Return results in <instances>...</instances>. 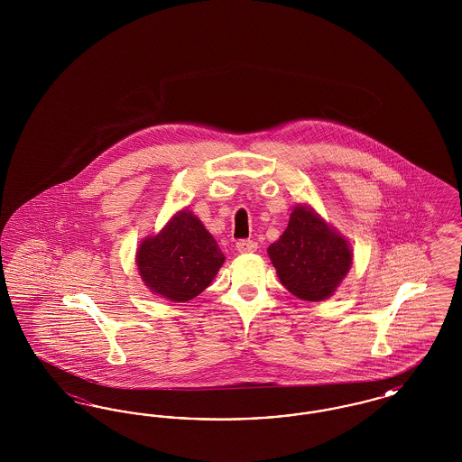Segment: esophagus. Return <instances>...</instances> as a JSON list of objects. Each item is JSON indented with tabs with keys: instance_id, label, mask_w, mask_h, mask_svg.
Listing matches in <instances>:
<instances>
[{
	"instance_id": "1",
	"label": "esophagus",
	"mask_w": 462,
	"mask_h": 462,
	"mask_svg": "<svg viewBox=\"0 0 462 462\" xmlns=\"http://www.w3.org/2000/svg\"><path fill=\"white\" fill-rule=\"evenodd\" d=\"M236 247H237L239 253H254L258 249V244L254 241H249V239H241V241H237Z\"/></svg>"
}]
</instances>
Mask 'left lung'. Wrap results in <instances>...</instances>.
<instances>
[{
	"instance_id": "8db88e82",
	"label": "left lung",
	"mask_w": 462,
	"mask_h": 462,
	"mask_svg": "<svg viewBox=\"0 0 462 462\" xmlns=\"http://www.w3.org/2000/svg\"><path fill=\"white\" fill-rule=\"evenodd\" d=\"M281 282L289 292L305 300L329 298L352 264V249L315 213L298 206L286 232L268 247Z\"/></svg>"
}]
</instances>
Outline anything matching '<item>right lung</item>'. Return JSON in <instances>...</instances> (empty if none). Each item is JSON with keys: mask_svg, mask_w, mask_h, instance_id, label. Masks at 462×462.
<instances>
[{"mask_svg": "<svg viewBox=\"0 0 462 462\" xmlns=\"http://www.w3.org/2000/svg\"><path fill=\"white\" fill-rule=\"evenodd\" d=\"M225 256L204 225L187 211L138 247L136 263L143 282L171 301H189L215 279Z\"/></svg>", "mask_w": 462, "mask_h": 462, "instance_id": "1", "label": "right lung"}]
</instances>
